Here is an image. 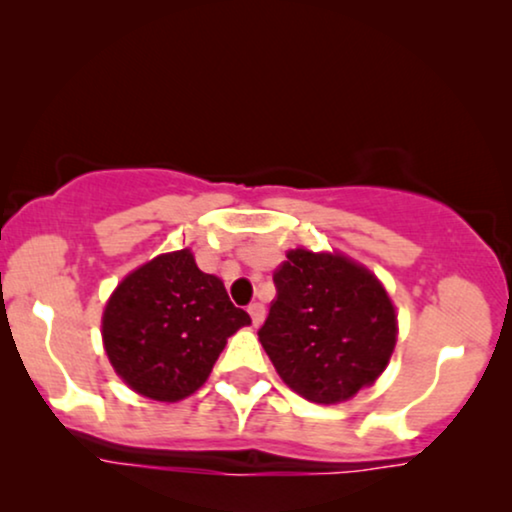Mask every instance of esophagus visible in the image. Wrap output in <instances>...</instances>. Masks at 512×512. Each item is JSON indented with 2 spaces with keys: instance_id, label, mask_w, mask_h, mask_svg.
<instances>
[{
  "instance_id": "esophagus-1",
  "label": "esophagus",
  "mask_w": 512,
  "mask_h": 512,
  "mask_svg": "<svg viewBox=\"0 0 512 512\" xmlns=\"http://www.w3.org/2000/svg\"><path fill=\"white\" fill-rule=\"evenodd\" d=\"M251 315V323L254 325H261L263 318H266V308H263V304H258V301H254V304H249V308H246Z\"/></svg>"
}]
</instances>
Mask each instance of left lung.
I'll return each instance as SVG.
<instances>
[{
  "label": "left lung",
  "instance_id": "8db88e82",
  "mask_svg": "<svg viewBox=\"0 0 512 512\" xmlns=\"http://www.w3.org/2000/svg\"><path fill=\"white\" fill-rule=\"evenodd\" d=\"M258 330L277 375L313 403L351 399L387 368L396 313L377 277L337 254L289 251Z\"/></svg>",
  "mask_w": 512,
  "mask_h": 512
}]
</instances>
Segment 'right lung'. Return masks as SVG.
Wrapping results in <instances>:
<instances>
[{
  "label": "right lung",
  "mask_w": 512,
  "mask_h": 512,
  "mask_svg": "<svg viewBox=\"0 0 512 512\" xmlns=\"http://www.w3.org/2000/svg\"><path fill=\"white\" fill-rule=\"evenodd\" d=\"M216 275L187 249L156 256L130 273L102 320L113 370L154 401H180L206 382L227 337L249 325Z\"/></svg>",
  "instance_id": "obj_1"
}]
</instances>
